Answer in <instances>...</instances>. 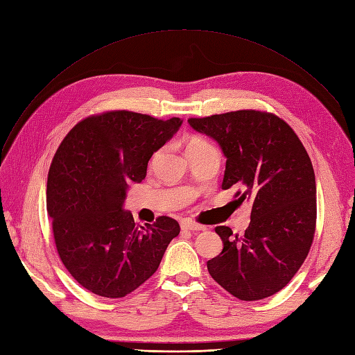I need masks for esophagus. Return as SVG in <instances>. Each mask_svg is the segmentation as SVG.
I'll list each match as a JSON object with an SVG mask.
<instances>
[{
	"mask_svg": "<svg viewBox=\"0 0 355 355\" xmlns=\"http://www.w3.org/2000/svg\"><path fill=\"white\" fill-rule=\"evenodd\" d=\"M180 227L182 230H189V232H201V230H205L206 227L200 225V224H196L193 221H189V219H185V221L180 223Z\"/></svg>",
	"mask_w": 355,
	"mask_h": 355,
	"instance_id": "esophagus-1",
	"label": "esophagus"
}]
</instances>
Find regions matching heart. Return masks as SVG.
<instances>
[{
  "label": "heart",
  "instance_id": "obj_1",
  "mask_svg": "<svg viewBox=\"0 0 355 355\" xmlns=\"http://www.w3.org/2000/svg\"><path fill=\"white\" fill-rule=\"evenodd\" d=\"M207 145H209V143H207L205 139L197 137V136H193V137H189V139H188V141H187V149L201 148V146H207Z\"/></svg>",
  "mask_w": 355,
  "mask_h": 355
}]
</instances>
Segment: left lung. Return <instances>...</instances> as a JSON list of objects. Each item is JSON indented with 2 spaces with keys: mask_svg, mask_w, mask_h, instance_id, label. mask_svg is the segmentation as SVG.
<instances>
[{
  "mask_svg": "<svg viewBox=\"0 0 355 355\" xmlns=\"http://www.w3.org/2000/svg\"><path fill=\"white\" fill-rule=\"evenodd\" d=\"M188 123L214 139L227 158L223 189L243 188L237 201L252 206L242 237L225 225L215 228L224 248L207 270L237 299L270 297L291 281L313 241L317 185L308 152L272 113L237 110Z\"/></svg>",
  "mask_w": 355,
  "mask_h": 355,
  "instance_id": "1",
  "label": "left lung"
}]
</instances>
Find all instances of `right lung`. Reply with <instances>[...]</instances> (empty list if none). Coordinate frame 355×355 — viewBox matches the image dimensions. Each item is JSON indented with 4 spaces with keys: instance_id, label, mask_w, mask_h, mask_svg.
Wrapping results in <instances>:
<instances>
[{
    "instance_id": "obj_1",
    "label": "right lung",
    "mask_w": 355,
    "mask_h": 355,
    "mask_svg": "<svg viewBox=\"0 0 355 355\" xmlns=\"http://www.w3.org/2000/svg\"><path fill=\"white\" fill-rule=\"evenodd\" d=\"M182 122L106 112L80 121L56 150L47 176V214L61 261L83 288L125 297L157 272L179 234L178 221L168 216L137 225L123 201L128 184L146 178L150 157Z\"/></svg>"
}]
</instances>
